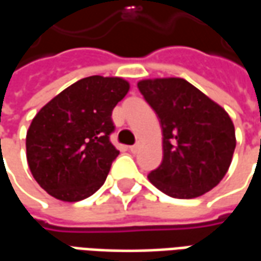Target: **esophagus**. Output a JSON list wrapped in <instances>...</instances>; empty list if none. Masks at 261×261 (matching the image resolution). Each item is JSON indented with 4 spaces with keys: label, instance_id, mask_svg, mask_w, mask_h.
<instances>
[{
    "label": "esophagus",
    "instance_id": "34e87169",
    "mask_svg": "<svg viewBox=\"0 0 261 261\" xmlns=\"http://www.w3.org/2000/svg\"><path fill=\"white\" fill-rule=\"evenodd\" d=\"M140 147H141L140 144H134V145H131V147H130V151L133 153L138 152V151H140Z\"/></svg>",
    "mask_w": 261,
    "mask_h": 261
}]
</instances>
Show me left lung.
I'll list each match as a JSON object with an SVG mask.
<instances>
[{"mask_svg":"<svg viewBox=\"0 0 261 261\" xmlns=\"http://www.w3.org/2000/svg\"><path fill=\"white\" fill-rule=\"evenodd\" d=\"M162 128L164 159L148 179L173 198H196L224 179L236 147L229 114L183 78L138 84Z\"/></svg>","mask_w":261,"mask_h":261,"instance_id":"obj_1","label":"left lung"}]
</instances>
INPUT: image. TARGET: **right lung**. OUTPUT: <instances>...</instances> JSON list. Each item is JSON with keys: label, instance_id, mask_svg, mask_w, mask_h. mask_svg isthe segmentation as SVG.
Segmentation results:
<instances>
[{"label": "right lung", "instance_id": "add662e5", "mask_svg": "<svg viewBox=\"0 0 261 261\" xmlns=\"http://www.w3.org/2000/svg\"><path fill=\"white\" fill-rule=\"evenodd\" d=\"M128 89L123 78L92 75L39 110L26 133V158L43 190L74 202L102 187L119 155L109 138L112 112Z\"/></svg>", "mask_w": 261, "mask_h": 261}]
</instances>
